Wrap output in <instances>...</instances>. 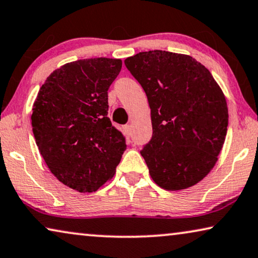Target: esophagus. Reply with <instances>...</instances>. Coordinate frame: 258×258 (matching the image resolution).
Returning <instances> with one entry per match:
<instances>
[{
    "label": "esophagus",
    "instance_id": "obj_1",
    "mask_svg": "<svg viewBox=\"0 0 258 258\" xmlns=\"http://www.w3.org/2000/svg\"><path fill=\"white\" fill-rule=\"evenodd\" d=\"M123 132H124V134L126 136H130L132 135V125L130 124H125L124 126H123Z\"/></svg>",
    "mask_w": 258,
    "mask_h": 258
}]
</instances>
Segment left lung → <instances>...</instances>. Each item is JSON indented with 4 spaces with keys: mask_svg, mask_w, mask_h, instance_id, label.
Segmentation results:
<instances>
[{
    "mask_svg": "<svg viewBox=\"0 0 258 258\" xmlns=\"http://www.w3.org/2000/svg\"><path fill=\"white\" fill-rule=\"evenodd\" d=\"M124 64L147 94L152 137L141 150L157 185L178 191L214 167L228 126L226 98L204 65L186 54L154 50Z\"/></svg>",
    "mask_w": 258,
    "mask_h": 258,
    "instance_id": "1",
    "label": "left lung"
}]
</instances>
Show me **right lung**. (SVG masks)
Instances as JSON below:
<instances>
[{
    "instance_id": "add662e5",
    "label": "right lung",
    "mask_w": 258,
    "mask_h": 258,
    "mask_svg": "<svg viewBox=\"0 0 258 258\" xmlns=\"http://www.w3.org/2000/svg\"><path fill=\"white\" fill-rule=\"evenodd\" d=\"M121 59L94 58L53 71L40 87L31 124L37 147L59 181L79 192H95L110 179L126 149L111 125L108 89Z\"/></svg>"
}]
</instances>
